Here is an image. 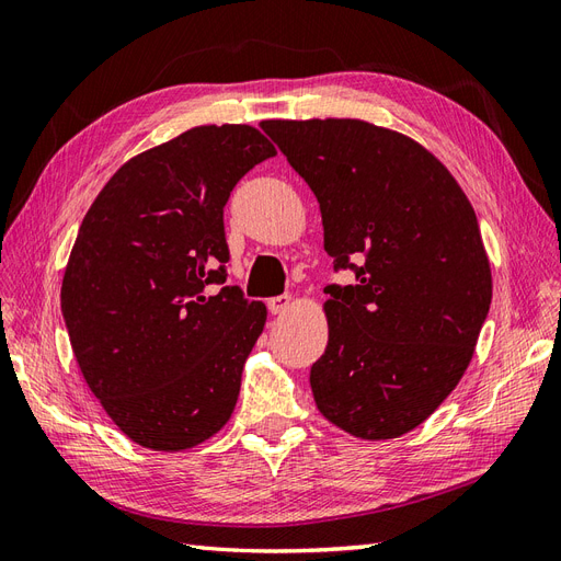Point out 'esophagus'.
<instances>
[{
    "mask_svg": "<svg viewBox=\"0 0 561 561\" xmlns=\"http://www.w3.org/2000/svg\"><path fill=\"white\" fill-rule=\"evenodd\" d=\"M266 307H268V313H274V316H278V313H285L287 309L293 307V297H290V295H278V297H271V299L266 301Z\"/></svg>",
    "mask_w": 561,
    "mask_h": 561,
    "instance_id": "esophagus-1",
    "label": "esophagus"
}]
</instances>
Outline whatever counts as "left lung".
Returning <instances> with one entry per match:
<instances>
[{
	"instance_id": "obj_1",
	"label": "left lung",
	"mask_w": 561,
	"mask_h": 561,
	"mask_svg": "<svg viewBox=\"0 0 561 561\" xmlns=\"http://www.w3.org/2000/svg\"><path fill=\"white\" fill-rule=\"evenodd\" d=\"M320 203L330 339L311 367L320 414L365 439L426 421L472 358L491 304L480 225L428 149L358 118L262 122Z\"/></svg>"
}]
</instances>
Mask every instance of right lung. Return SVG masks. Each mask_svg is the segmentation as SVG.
<instances>
[{
	"instance_id": "obj_1",
	"label": "right lung",
	"mask_w": 561,
	"mask_h": 561,
	"mask_svg": "<svg viewBox=\"0 0 561 561\" xmlns=\"http://www.w3.org/2000/svg\"><path fill=\"white\" fill-rule=\"evenodd\" d=\"M274 154L252 126L192 128L118 168L79 227L60 290L67 334L93 396L147 449L201 445L239 400L266 307L227 285L225 206Z\"/></svg>"
}]
</instances>
